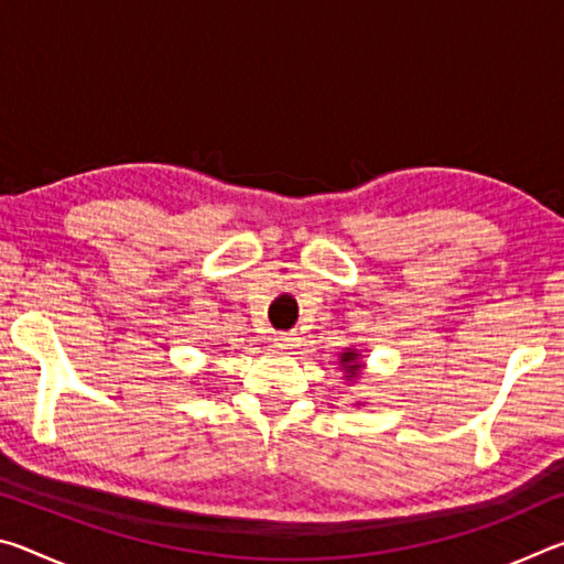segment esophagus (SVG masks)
<instances>
[{"instance_id":"esophagus-1","label":"esophagus","mask_w":564,"mask_h":564,"mask_svg":"<svg viewBox=\"0 0 564 564\" xmlns=\"http://www.w3.org/2000/svg\"><path fill=\"white\" fill-rule=\"evenodd\" d=\"M275 340V348H281V350H291V348H295L299 346V336H295V333H279V336L273 338Z\"/></svg>"}]
</instances>
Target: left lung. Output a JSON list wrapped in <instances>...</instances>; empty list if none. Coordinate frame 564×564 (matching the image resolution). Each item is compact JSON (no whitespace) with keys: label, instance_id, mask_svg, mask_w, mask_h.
Returning a JSON list of instances; mask_svg holds the SVG:
<instances>
[{"label":"left lung","instance_id":"left-lung-1","mask_svg":"<svg viewBox=\"0 0 564 564\" xmlns=\"http://www.w3.org/2000/svg\"><path fill=\"white\" fill-rule=\"evenodd\" d=\"M338 362H340L343 373H346V376H343V380H346V383H358L362 370H366V362H362V352L356 350V348H346L338 356Z\"/></svg>","mask_w":564,"mask_h":564}]
</instances>
